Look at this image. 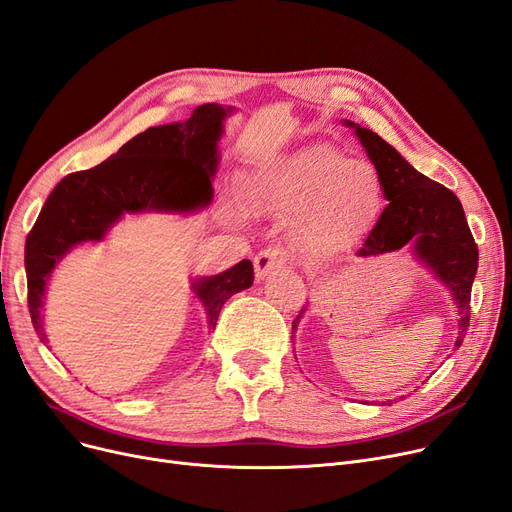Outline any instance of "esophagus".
Listing matches in <instances>:
<instances>
[{"label": "esophagus", "instance_id": "34e87169", "mask_svg": "<svg viewBox=\"0 0 512 512\" xmlns=\"http://www.w3.org/2000/svg\"><path fill=\"white\" fill-rule=\"evenodd\" d=\"M286 263H288V253H286V249H282V247L261 249V251L255 255V259H253L255 276L261 280V278L268 276L270 272L284 268Z\"/></svg>", "mask_w": 512, "mask_h": 512}]
</instances>
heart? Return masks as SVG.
I'll return each instance as SVG.
<instances>
[{"label": "heart", "mask_w": 512, "mask_h": 512, "mask_svg": "<svg viewBox=\"0 0 512 512\" xmlns=\"http://www.w3.org/2000/svg\"><path fill=\"white\" fill-rule=\"evenodd\" d=\"M255 209H303L299 240L309 253H339L358 240L383 209L376 169L330 144H309L259 169L244 192Z\"/></svg>", "instance_id": "1"}]
</instances>
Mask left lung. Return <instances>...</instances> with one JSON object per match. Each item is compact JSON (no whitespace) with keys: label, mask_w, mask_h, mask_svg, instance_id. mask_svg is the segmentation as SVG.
<instances>
[{"label":"left lung","mask_w":512,"mask_h":512,"mask_svg":"<svg viewBox=\"0 0 512 512\" xmlns=\"http://www.w3.org/2000/svg\"><path fill=\"white\" fill-rule=\"evenodd\" d=\"M345 125L355 131L366 148L383 182V196L389 201L358 255H383L412 242L416 257L429 265L454 295L460 314L456 347H460L471 320V288L479 261L477 244L460 201L452 190L416 171L374 131L351 121H345ZM303 311L293 320V328H297Z\"/></svg>","instance_id":"left-lung-1"}]
</instances>
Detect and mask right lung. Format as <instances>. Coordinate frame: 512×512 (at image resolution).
I'll return each instance as SVG.
<instances>
[{
  "mask_svg": "<svg viewBox=\"0 0 512 512\" xmlns=\"http://www.w3.org/2000/svg\"><path fill=\"white\" fill-rule=\"evenodd\" d=\"M230 113V106H196L184 123L150 127L94 169L69 173L58 182L25 242L29 311L41 341H46L41 330L46 284L56 263L75 244L102 240L125 213H192L211 203L217 142ZM251 284L249 259L194 282L211 328L224 303Z\"/></svg>",
  "mask_w": 512,
  "mask_h": 512,
  "instance_id": "obj_1",
  "label": "right lung"
}]
</instances>
